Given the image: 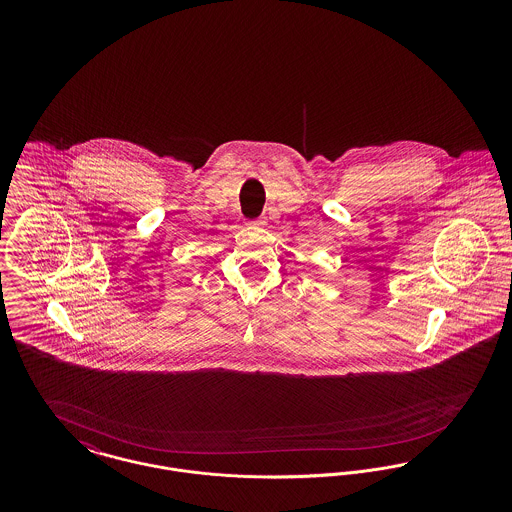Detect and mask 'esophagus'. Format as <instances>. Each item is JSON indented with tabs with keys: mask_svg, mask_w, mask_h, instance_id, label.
<instances>
[{
	"mask_svg": "<svg viewBox=\"0 0 512 512\" xmlns=\"http://www.w3.org/2000/svg\"><path fill=\"white\" fill-rule=\"evenodd\" d=\"M259 224H265V220H257V222H251V226H259Z\"/></svg>",
	"mask_w": 512,
	"mask_h": 512,
	"instance_id": "1",
	"label": "esophagus"
}]
</instances>
